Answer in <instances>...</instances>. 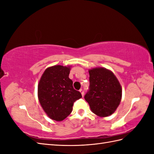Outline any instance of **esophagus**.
I'll use <instances>...</instances> for the list:
<instances>
[{
    "instance_id": "esophagus-1",
    "label": "esophagus",
    "mask_w": 154,
    "mask_h": 154,
    "mask_svg": "<svg viewBox=\"0 0 154 154\" xmlns=\"http://www.w3.org/2000/svg\"><path fill=\"white\" fill-rule=\"evenodd\" d=\"M79 92L81 93V95H82V97H83V96H84V91H83V89H80V90H79Z\"/></svg>"
}]
</instances>
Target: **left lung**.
Returning <instances> with one entry per match:
<instances>
[{"instance_id":"left-lung-1","label":"left lung","mask_w":154,"mask_h":154,"mask_svg":"<svg viewBox=\"0 0 154 154\" xmlns=\"http://www.w3.org/2000/svg\"><path fill=\"white\" fill-rule=\"evenodd\" d=\"M90 87L85 99L91 110L100 117H106L115 112L122 99V87L116 77L104 67L89 70Z\"/></svg>"}]
</instances>
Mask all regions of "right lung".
<instances>
[{
	"label": "right lung",
	"mask_w": 154,
	"mask_h": 154,
	"mask_svg": "<svg viewBox=\"0 0 154 154\" xmlns=\"http://www.w3.org/2000/svg\"><path fill=\"white\" fill-rule=\"evenodd\" d=\"M71 67H49L38 83V97L42 109L50 119L58 122L69 115L73 103L82 97L73 89V81L69 78Z\"/></svg>",
	"instance_id": "1"
}]
</instances>
